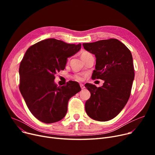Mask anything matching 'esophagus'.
<instances>
[{"instance_id":"esophagus-1","label":"esophagus","mask_w":155,"mask_h":155,"mask_svg":"<svg viewBox=\"0 0 155 155\" xmlns=\"http://www.w3.org/2000/svg\"><path fill=\"white\" fill-rule=\"evenodd\" d=\"M80 87H81V88H82V89L85 88V86H84V85L83 84H80Z\"/></svg>"}]
</instances>
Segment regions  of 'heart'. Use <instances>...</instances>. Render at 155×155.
<instances>
[{"mask_svg": "<svg viewBox=\"0 0 155 155\" xmlns=\"http://www.w3.org/2000/svg\"><path fill=\"white\" fill-rule=\"evenodd\" d=\"M88 54H91V53L88 52H87V51H84L82 53V54H81V57H82V58H83ZM73 78H75L76 80H78V81H82L84 79V76L82 74H76V75H73Z\"/></svg>", "mask_w": 155, "mask_h": 155, "instance_id": "heart-1", "label": "heart"}]
</instances>
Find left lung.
<instances>
[{
  "label": "left lung",
  "mask_w": 155,
  "mask_h": 155,
  "mask_svg": "<svg viewBox=\"0 0 155 155\" xmlns=\"http://www.w3.org/2000/svg\"><path fill=\"white\" fill-rule=\"evenodd\" d=\"M83 46L96 57L92 78L104 80L99 87L85 85L91 94L85 102V111L94 120H109L123 110L131 95L134 78L131 53L123 43L113 38L84 43Z\"/></svg>",
  "instance_id": "1"
}]
</instances>
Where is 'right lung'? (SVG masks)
<instances>
[{
    "label": "right lung",
    "instance_id": "right-lung-1",
    "mask_svg": "<svg viewBox=\"0 0 155 155\" xmlns=\"http://www.w3.org/2000/svg\"><path fill=\"white\" fill-rule=\"evenodd\" d=\"M81 44H68L54 38L46 39L29 47L19 67V90L27 106L39 120L46 124L62 119L68 102L81 91L73 81L58 87L54 75L66 66L67 58L77 53Z\"/></svg>",
    "mask_w": 155,
    "mask_h": 155
}]
</instances>
